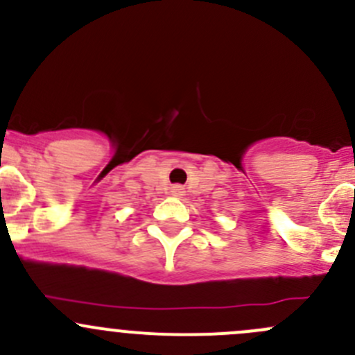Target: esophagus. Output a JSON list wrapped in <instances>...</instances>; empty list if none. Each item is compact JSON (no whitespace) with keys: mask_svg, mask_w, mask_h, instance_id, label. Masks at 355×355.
I'll list each match as a JSON object with an SVG mask.
<instances>
[{"mask_svg":"<svg viewBox=\"0 0 355 355\" xmlns=\"http://www.w3.org/2000/svg\"><path fill=\"white\" fill-rule=\"evenodd\" d=\"M171 196L182 198V196H185V189L182 187V185H173V187H171Z\"/></svg>","mask_w":355,"mask_h":355,"instance_id":"esophagus-1","label":"esophagus"}]
</instances>
